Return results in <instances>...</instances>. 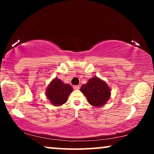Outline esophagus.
<instances>
[{
	"mask_svg": "<svg viewBox=\"0 0 154 154\" xmlns=\"http://www.w3.org/2000/svg\"><path fill=\"white\" fill-rule=\"evenodd\" d=\"M73 89H74V90L80 89V85H74V86H73Z\"/></svg>",
	"mask_w": 154,
	"mask_h": 154,
	"instance_id": "34e87169",
	"label": "esophagus"
}]
</instances>
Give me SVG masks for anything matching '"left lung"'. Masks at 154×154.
Wrapping results in <instances>:
<instances>
[{"label":"left lung","mask_w":154,"mask_h":154,"mask_svg":"<svg viewBox=\"0 0 154 154\" xmlns=\"http://www.w3.org/2000/svg\"><path fill=\"white\" fill-rule=\"evenodd\" d=\"M80 90L86 97L89 104L95 107L104 106L111 97V89L108 85L97 77L90 79L87 83L82 85Z\"/></svg>","instance_id":"left-lung-1"}]
</instances>
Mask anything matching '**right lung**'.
I'll use <instances>...</instances> for the list:
<instances>
[{
    "mask_svg": "<svg viewBox=\"0 0 154 154\" xmlns=\"http://www.w3.org/2000/svg\"><path fill=\"white\" fill-rule=\"evenodd\" d=\"M73 88L69 84H65L61 80L54 79L46 89V96L54 106H61L66 102Z\"/></svg>",
    "mask_w": 154,
    "mask_h": 154,
    "instance_id": "1",
    "label": "right lung"
}]
</instances>
